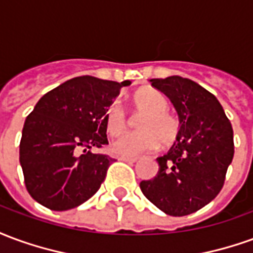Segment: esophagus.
<instances>
[{"mask_svg":"<svg viewBox=\"0 0 253 253\" xmlns=\"http://www.w3.org/2000/svg\"><path fill=\"white\" fill-rule=\"evenodd\" d=\"M121 161H125V163H135L137 159H134V157H119Z\"/></svg>","mask_w":253,"mask_h":253,"instance_id":"34e87169","label":"esophagus"}]
</instances>
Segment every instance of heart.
Wrapping results in <instances>:
<instances>
[{
  "label": "heart",
  "instance_id": "b5f03b06",
  "mask_svg": "<svg viewBox=\"0 0 253 253\" xmlns=\"http://www.w3.org/2000/svg\"><path fill=\"white\" fill-rule=\"evenodd\" d=\"M132 103L138 111L145 112V116L138 122L141 131L125 132L116 137L111 143L112 153L121 157H135L156 150L160 142L164 146L175 142L180 132V123L168 111L169 104L164 94L157 89L142 88L132 96ZM104 123L108 134L116 135L126 128V112L115 103L107 111Z\"/></svg>",
  "mask_w": 253,
  "mask_h": 253
}]
</instances>
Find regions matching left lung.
Here are the masks:
<instances>
[{
	"instance_id": "8db88e82",
	"label": "left lung",
	"mask_w": 253,
	"mask_h": 253,
	"mask_svg": "<svg viewBox=\"0 0 253 253\" xmlns=\"http://www.w3.org/2000/svg\"><path fill=\"white\" fill-rule=\"evenodd\" d=\"M150 83L173 104L180 132L168 153L157 157V175L139 187L161 211L183 217L219 194L233 160V128L217 97L195 81L170 76Z\"/></svg>"
}]
</instances>
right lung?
Wrapping results in <instances>:
<instances>
[{"mask_svg": "<svg viewBox=\"0 0 253 253\" xmlns=\"http://www.w3.org/2000/svg\"><path fill=\"white\" fill-rule=\"evenodd\" d=\"M130 84L83 76L36 103L23 127L20 164L27 190L42 206L65 211L97 192L114 159L92 148L108 143L105 114Z\"/></svg>", "mask_w": 253, "mask_h": 253, "instance_id": "1", "label": "right lung"}]
</instances>
